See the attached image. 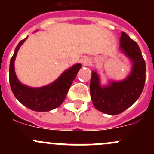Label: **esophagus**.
<instances>
[{
  "instance_id": "obj_1",
  "label": "esophagus",
  "mask_w": 154,
  "mask_h": 154,
  "mask_svg": "<svg viewBox=\"0 0 154 154\" xmlns=\"http://www.w3.org/2000/svg\"><path fill=\"white\" fill-rule=\"evenodd\" d=\"M82 63L84 66H87V65H89L91 64V59L89 58H82Z\"/></svg>"
}]
</instances>
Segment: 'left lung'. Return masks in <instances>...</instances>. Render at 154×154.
<instances>
[{
  "label": "left lung",
  "instance_id": "obj_1",
  "mask_svg": "<svg viewBox=\"0 0 154 154\" xmlns=\"http://www.w3.org/2000/svg\"><path fill=\"white\" fill-rule=\"evenodd\" d=\"M120 48L133 63L130 75L122 82H111L106 87L100 86L99 76L95 72H92L91 77L90 93L94 106L109 115H117L131 106L140 96L146 80V63L140 48L123 31Z\"/></svg>",
  "mask_w": 154,
  "mask_h": 154
}]
</instances>
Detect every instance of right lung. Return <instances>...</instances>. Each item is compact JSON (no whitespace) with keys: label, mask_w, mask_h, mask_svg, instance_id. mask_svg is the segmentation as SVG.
I'll return each instance as SVG.
<instances>
[{"label":"right lung","mask_w":154,"mask_h":154,"mask_svg":"<svg viewBox=\"0 0 154 154\" xmlns=\"http://www.w3.org/2000/svg\"><path fill=\"white\" fill-rule=\"evenodd\" d=\"M28 38V37H27ZM27 38L19 42L13 56L11 59L9 68V82L14 95L21 104L30 109L38 112H46L57 108L63 103L67 93L75 78L81 64H76L65 71L53 83L42 88H31L21 84L14 72V60L19 48Z\"/></svg>","instance_id":"right-lung-1"}]
</instances>
